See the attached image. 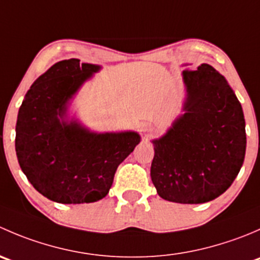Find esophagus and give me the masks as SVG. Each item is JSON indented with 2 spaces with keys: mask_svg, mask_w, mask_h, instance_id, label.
<instances>
[{
  "mask_svg": "<svg viewBox=\"0 0 260 260\" xmlns=\"http://www.w3.org/2000/svg\"><path fill=\"white\" fill-rule=\"evenodd\" d=\"M142 131H143V132H151L152 127H151V125H143Z\"/></svg>",
  "mask_w": 260,
  "mask_h": 260,
  "instance_id": "34e87169",
  "label": "esophagus"
}]
</instances>
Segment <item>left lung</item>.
I'll return each instance as SVG.
<instances>
[{"instance_id": "obj_1", "label": "left lung", "mask_w": 260, "mask_h": 260, "mask_svg": "<svg viewBox=\"0 0 260 260\" xmlns=\"http://www.w3.org/2000/svg\"><path fill=\"white\" fill-rule=\"evenodd\" d=\"M183 111L166 135L154 140L151 179L167 201L203 204L234 182L246 148L242 104L211 65L183 70Z\"/></svg>"}]
</instances>
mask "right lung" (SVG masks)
Instances as JSON below:
<instances>
[{
    "label": "right lung",
    "instance_id": "right-lung-1",
    "mask_svg": "<svg viewBox=\"0 0 260 260\" xmlns=\"http://www.w3.org/2000/svg\"><path fill=\"white\" fill-rule=\"evenodd\" d=\"M98 70L78 59L56 62L31 85L18 111V164L31 185L55 203L103 199L118 166L140 143L136 132L98 135L64 120L69 99Z\"/></svg>",
    "mask_w": 260,
    "mask_h": 260
}]
</instances>
